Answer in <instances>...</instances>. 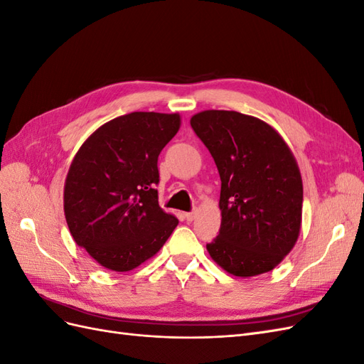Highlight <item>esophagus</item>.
I'll return each mask as SVG.
<instances>
[{"mask_svg": "<svg viewBox=\"0 0 364 364\" xmlns=\"http://www.w3.org/2000/svg\"><path fill=\"white\" fill-rule=\"evenodd\" d=\"M183 217H185V220H186V222H193V220H194V217H196V211H190V213H185V214H183Z\"/></svg>", "mask_w": 364, "mask_h": 364, "instance_id": "obj_1", "label": "esophagus"}]
</instances>
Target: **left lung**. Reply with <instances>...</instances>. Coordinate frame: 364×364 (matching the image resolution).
I'll return each mask as SVG.
<instances>
[{
    "label": "left lung",
    "mask_w": 364,
    "mask_h": 364,
    "mask_svg": "<svg viewBox=\"0 0 364 364\" xmlns=\"http://www.w3.org/2000/svg\"><path fill=\"white\" fill-rule=\"evenodd\" d=\"M190 123L222 181V225L209 255L235 277L270 272L301 230L302 179L289 146L267 123L235 111H205Z\"/></svg>",
    "instance_id": "8db88e82"
}]
</instances>
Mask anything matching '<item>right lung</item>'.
I'll list each match as a JSON object with an SVG mask.
<instances>
[{
  "label": "right lung",
  "instance_id": "right-lung-1",
  "mask_svg": "<svg viewBox=\"0 0 364 364\" xmlns=\"http://www.w3.org/2000/svg\"><path fill=\"white\" fill-rule=\"evenodd\" d=\"M178 114L130 112L97 129L71 164L63 191L74 241L103 267L127 272L164 246L178 218L158 203L161 150Z\"/></svg>",
  "mask_w": 364,
  "mask_h": 364
}]
</instances>
